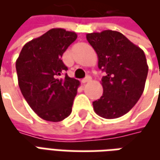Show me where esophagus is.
Here are the masks:
<instances>
[{"mask_svg":"<svg viewBox=\"0 0 160 160\" xmlns=\"http://www.w3.org/2000/svg\"><path fill=\"white\" fill-rule=\"evenodd\" d=\"M92 80V78H91V76H87L85 79H83V80H81L82 81V83L83 84H86L87 83V82H89V81H91Z\"/></svg>","mask_w":160,"mask_h":160,"instance_id":"1","label":"esophagus"}]
</instances>
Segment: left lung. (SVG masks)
<instances>
[{
	"label": "left lung",
	"instance_id": "left-lung-1",
	"mask_svg": "<svg viewBox=\"0 0 160 160\" xmlns=\"http://www.w3.org/2000/svg\"><path fill=\"white\" fill-rule=\"evenodd\" d=\"M87 39L98 58L104 92L92 103L101 118L115 119L130 111L143 93L148 73L144 51L119 32L87 33Z\"/></svg>",
	"mask_w": 160,
	"mask_h": 160
}]
</instances>
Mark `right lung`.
I'll list each match as a JSON object with an SVG mask.
<instances>
[{
  "instance_id": "right-lung-1",
  "label": "right lung",
  "mask_w": 160,
  "mask_h": 160,
  "mask_svg": "<svg viewBox=\"0 0 160 160\" xmlns=\"http://www.w3.org/2000/svg\"><path fill=\"white\" fill-rule=\"evenodd\" d=\"M76 38L74 32L53 28L26 42L16 60L21 93L43 120L60 122L72 112L80 81L61 77L68 70L62 56Z\"/></svg>"
}]
</instances>
